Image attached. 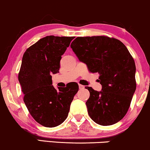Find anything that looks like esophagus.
<instances>
[{
	"label": "esophagus",
	"mask_w": 150,
	"mask_h": 150,
	"mask_svg": "<svg viewBox=\"0 0 150 150\" xmlns=\"http://www.w3.org/2000/svg\"><path fill=\"white\" fill-rule=\"evenodd\" d=\"M84 86H83V85H82V84H79V88H80V89H84Z\"/></svg>",
	"instance_id": "34e87169"
}]
</instances>
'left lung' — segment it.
<instances>
[{"label":"left lung","instance_id":"8db88e82","mask_svg":"<svg viewBox=\"0 0 150 150\" xmlns=\"http://www.w3.org/2000/svg\"><path fill=\"white\" fill-rule=\"evenodd\" d=\"M71 48L90 73H98L102 91L86 86L90 96L86 102L93 122L110 126L120 122L127 113L136 89V64L120 40L108 36L77 37Z\"/></svg>","mask_w":150,"mask_h":150}]
</instances>
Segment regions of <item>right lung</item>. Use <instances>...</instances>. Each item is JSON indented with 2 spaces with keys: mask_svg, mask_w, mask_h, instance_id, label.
Here are the masks:
<instances>
[{
  "mask_svg": "<svg viewBox=\"0 0 150 150\" xmlns=\"http://www.w3.org/2000/svg\"><path fill=\"white\" fill-rule=\"evenodd\" d=\"M74 37L46 36L29 47L23 55L18 79L23 101L38 123L45 127L60 125L67 118L78 91L77 83L56 89L52 75L59 73L61 56Z\"/></svg>",
  "mask_w": 150,
  "mask_h": 150,
  "instance_id": "right-lung-1",
  "label": "right lung"
}]
</instances>
